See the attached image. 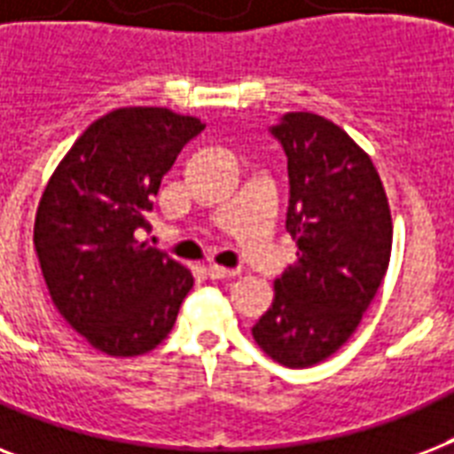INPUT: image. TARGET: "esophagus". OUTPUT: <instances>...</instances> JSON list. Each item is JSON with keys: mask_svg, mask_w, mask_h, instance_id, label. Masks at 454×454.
<instances>
[{"mask_svg": "<svg viewBox=\"0 0 454 454\" xmlns=\"http://www.w3.org/2000/svg\"><path fill=\"white\" fill-rule=\"evenodd\" d=\"M207 273H209L212 280H228V278L240 276V270L238 269H223V266H216V263H212V266L207 269Z\"/></svg>", "mask_w": 454, "mask_h": 454, "instance_id": "esophagus-1", "label": "esophagus"}]
</instances>
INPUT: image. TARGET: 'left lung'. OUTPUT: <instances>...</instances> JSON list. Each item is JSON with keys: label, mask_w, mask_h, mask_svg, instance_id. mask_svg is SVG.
Wrapping results in <instances>:
<instances>
[{"label": "left lung", "mask_w": 454, "mask_h": 454, "mask_svg": "<svg viewBox=\"0 0 454 454\" xmlns=\"http://www.w3.org/2000/svg\"><path fill=\"white\" fill-rule=\"evenodd\" d=\"M270 134L287 155L285 228L297 240V262L276 280L252 337L280 365L310 367L337 353L370 309L387 276L394 223L377 167L341 127L287 113Z\"/></svg>", "instance_id": "8db88e82"}]
</instances>
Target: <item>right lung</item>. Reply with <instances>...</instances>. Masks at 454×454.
Returning a JSON list of instances; mask_svg holds the SVG:
<instances>
[{"label":"right lung","mask_w":454,"mask_h":454,"mask_svg":"<svg viewBox=\"0 0 454 454\" xmlns=\"http://www.w3.org/2000/svg\"><path fill=\"white\" fill-rule=\"evenodd\" d=\"M205 124L169 108H117L84 129L49 178L35 249L53 306L96 351L160 346L192 287L191 270L137 240L160 181Z\"/></svg>","instance_id":"obj_1"}]
</instances>
